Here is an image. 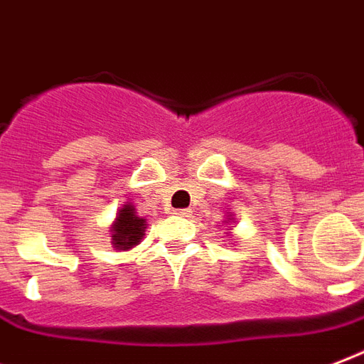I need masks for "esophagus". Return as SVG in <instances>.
I'll use <instances>...</instances> for the list:
<instances>
[{"label":"esophagus","mask_w":364,"mask_h":364,"mask_svg":"<svg viewBox=\"0 0 364 364\" xmlns=\"http://www.w3.org/2000/svg\"><path fill=\"white\" fill-rule=\"evenodd\" d=\"M190 208H178V210H174V214H178V216H190Z\"/></svg>","instance_id":"obj_1"}]
</instances>
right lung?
I'll use <instances>...</instances> for the list:
<instances>
[{
	"label": "right lung",
	"mask_w": 364,
	"mask_h": 364,
	"mask_svg": "<svg viewBox=\"0 0 364 364\" xmlns=\"http://www.w3.org/2000/svg\"><path fill=\"white\" fill-rule=\"evenodd\" d=\"M146 220L134 213L132 205H123L117 213V218L112 224V245L119 250H129L140 243L146 232Z\"/></svg>",
	"instance_id": "add662e5"
}]
</instances>
